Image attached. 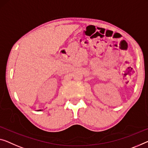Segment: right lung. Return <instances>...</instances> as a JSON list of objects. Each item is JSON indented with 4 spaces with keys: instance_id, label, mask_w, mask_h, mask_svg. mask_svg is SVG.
<instances>
[{
    "instance_id": "obj_1",
    "label": "right lung",
    "mask_w": 148,
    "mask_h": 148,
    "mask_svg": "<svg viewBox=\"0 0 148 148\" xmlns=\"http://www.w3.org/2000/svg\"><path fill=\"white\" fill-rule=\"evenodd\" d=\"M41 110H38V111H41Z\"/></svg>"
}]
</instances>
